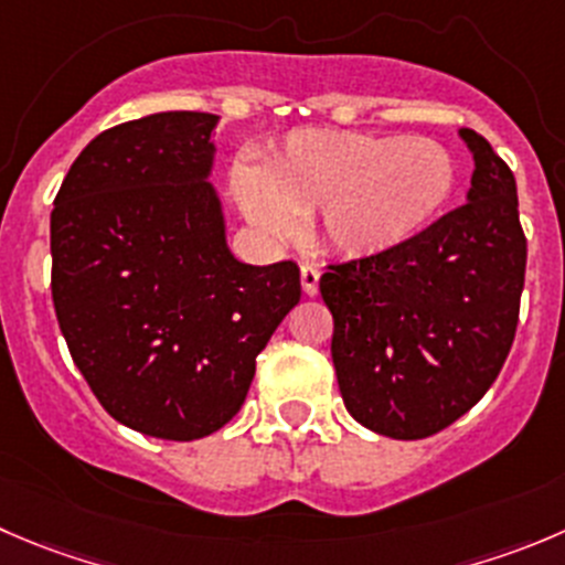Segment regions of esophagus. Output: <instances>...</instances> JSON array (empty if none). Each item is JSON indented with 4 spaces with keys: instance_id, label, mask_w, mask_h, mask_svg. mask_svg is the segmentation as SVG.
<instances>
[{
    "instance_id": "1",
    "label": "esophagus",
    "mask_w": 565,
    "mask_h": 565,
    "mask_svg": "<svg viewBox=\"0 0 565 565\" xmlns=\"http://www.w3.org/2000/svg\"><path fill=\"white\" fill-rule=\"evenodd\" d=\"M300 284H303L306 295H317V287H320V270L315 265L300 267Z\"/></svg>"
}]
</instances>
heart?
I'll list each match as a JSON object with an SVG mask.
<instances>
[{"label": "heart", "mask_w": 565, "mask_h": 565, "mask_svg": "<svg viewBox=\"0 0 565 565\" xmlns=\"http://www.w3.org/2000/svg\"><path fill=\"white\" fill-rule=\"evenodd\" d=\"M245 217L273 239H289L298 217L317 215V237L342 256H377L428 226L456 190V162L422 137L300 131L262 171L234 168Z\"/></svg>", "instance_id": "b5f03b06"}]
</instances>
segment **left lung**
<instances>
[{"instance_id":"1","label":"left lung","mask_w":565,"mask_h":565,"mask_svg":"<svg viewBox=\"0 0 565 565\" xmlns=\"http://www.w3.org/2000/svg\"><path fill=\"white\" fill-rule=\"evenodd\" d=\"M461 137L475 160L467 204L320 278L344 408L388 439H428L467 414L516 337L527 265L516 179L483 135Z\"/></svg>"}]
</instances>
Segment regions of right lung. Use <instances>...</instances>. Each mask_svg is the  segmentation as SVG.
<instances>
[{
    "mask_svg": "<svg viewBox=\"0 0 565 565\" xmlns=\"http://www.w3.org/2000/svg\"><path fill=\"white\" fill-rule=\"evenodd\" d=\"M217 115L157 113L93 137L52 210V300L113 419L193 441L243 408L256 355L300 300L295 262L243 265L206 182Z\"/></svg>",
    "mask_w": 565,
    "mask_h": 565,
    "instance_id": "right-lung-1",
    "label": "right lung"
}]
</instances>
